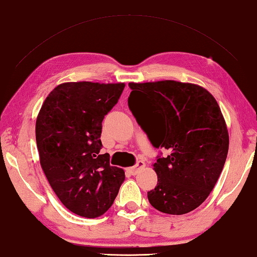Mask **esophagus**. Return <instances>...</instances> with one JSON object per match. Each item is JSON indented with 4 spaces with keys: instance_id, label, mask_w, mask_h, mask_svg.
Returning a JSON list of instances; mask_svg holds the SVG:
<instances>
[{
    "instance_id": "1",
    "label": "esophagus",
    "mask_w": 257,
    "mask_h": 257,
    "mask_svg": "<svg viewBox=\"0 0 257 257\" xmlns=\"http://www.w3.org/2000/svg\"><path fill=\"white\" fill-rule=\"evenodd\" d=\"M145 166H146V163L144 161H138L136 165L130 168V171H131L132 175H137L139 170H140V168H144Z\"/></svg>"
}]
</instances>
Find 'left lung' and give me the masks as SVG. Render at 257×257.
<instances>
[{
	"label": "left lung",
	"instance_id": "1",
	"mask_svg": "<svg viewBox=\"0 0 257 257\" xmlns=\"http://www.w3.org/2000/svg\"><path fill=\"white\" fill-rule=\"evenodd\" d=\"M128 108L155 148L158 182L148 199L159 212L182 215L215 187L229 150V133L216 100L199 85L176 81L128 83Z\"/></svg>",
	"mask_w": 257,
	"mask_h": 257
}]
</instances>
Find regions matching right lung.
<instances>
[{"label": "right lung", "mask_w": 257, "mask_h": 257, "mask_svg": "<svg viewBox=\"0 0 257 257\" xmlns=\"http://www.w3.org/2000/svg\"><path fill=\"white\" fill-rule=\"evenodd\" d=\"M124 83L68 82L50 92L36 119L40 163L50 186L70 212L94 218L106 213L125 180L123 168L101 153L104 116Z\"/></svg>", "instance_id": "obj_1"}]
</instances>
